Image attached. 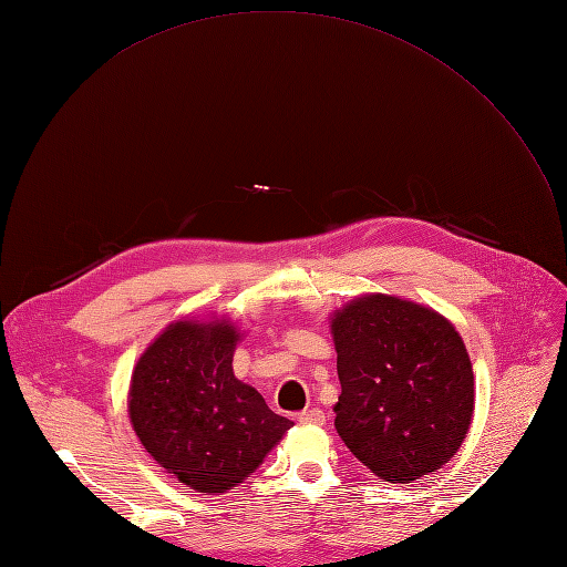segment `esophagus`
<instances>
[{
	"instance_id": "obj_1",
	"label": "esophagus",
	"mask_w": 567,
	"mask_h": 567,
	"mask_svg": "<svg viewBox=\"0 0 567 567\" xmlns=\"http://www.w3.org/2000/svg\"><path fill=\"white\" fill-rule=\"evenodd\" d=\"M323 421H326V415L319 409H306L299 413V423H303V425H323Z\"/></svg>"
}]
</instances>
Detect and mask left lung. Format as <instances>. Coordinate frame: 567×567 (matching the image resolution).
Here are the masks:
<instances>
[{"instance_id":"1","label":"left lung","mask_w":567,"mask_h":567,"mask_svg":"<svg viewBox=\"0 0 567 567\" xmlns=\"http://www.w3.org/2000/svg\"><path fill=\"white\" fill-rule=\"evenodd\" d=\"M336 430L385 483L419 481L462 445L473 370L455 326L398 296L370 293L333 317Z\"/></svg>"}]
</instances>
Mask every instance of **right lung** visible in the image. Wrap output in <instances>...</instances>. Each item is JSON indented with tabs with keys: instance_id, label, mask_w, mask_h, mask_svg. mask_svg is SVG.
<instances>
[{
	"instance_id": "right-lung-1",
	"label": "right lung",
	"mask_w": 567,
	"mask_h": 567,
	"mask_svg": "<svg viewBox=\"0 0 567 567\" xmlns=\"http://www.w3.org/2000/svg\"><path fill=\"white\" fill-rule=\"evenodd\" d=\"M236 342L227 321H176L131 379V423L146 453L206 494L244 483L293 425L234 377Z\"/></svg>"
}]
</instances>
